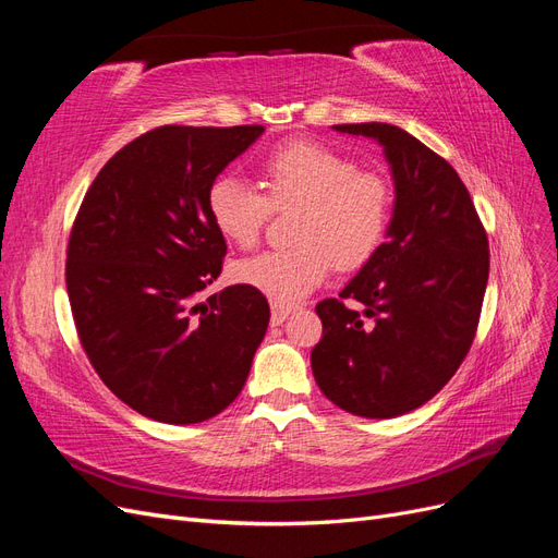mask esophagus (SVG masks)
Masks as SVG:
<instances>
[{
	"instance_id": "esophagus-1",
	"label": "esophagus",
	"mask_w": 558,
	"mask_h": 558,
	"mask_svg": "<svg viewBox=\"0 0 558 558\" xmlns=\"http://www.w3.org/2000/svg\"><path fill=\"white\" fill-rule=\"evenodd\" d=\"M293 314L291 307H281V305H272V316H269V320H272V326H281L286 318H289Z\"/></svg>"
}]
</instances>
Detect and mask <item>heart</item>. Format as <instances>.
Instances as JSON below:
<instances>
[{"label":"heart","instance_id":"obj_1","mask_svg":"<svg viewBox=\"0 0 558 558\" xmlns=\"http://www.w3.org/2000/svg\"><path fill=\"white\" fill-rule=\"evenodd\" d=\"M263 185L216 177L207 191L214 228L238 246H253L265 228L269 205H302L291 248L265 251L232 265V279L291 307L324 283L332 265L361 267L384 242L391 221V185L359 170L353 158L316 142H289L260 165Z\"/></svg>","mask_w":558,"mask_h":558}]
</instances>
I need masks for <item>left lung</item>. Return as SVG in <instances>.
Here are the masks:
<instances>
[{
    "label": "left lung",
    "mask_w": 558,
    "mask_h": 558,
    "mask_svg": "<svg viewBox=\"0 0 558 558\" xmlns=\"http://www.w3.org/2000/svg\"><path fill=\"white\" fill-rule=\"evenodd\" d=\"M332 128L384 148L396 202L386 242L340 298L316 305L324 337L312 349V373L337 408L391 418L428 402L468 356L488 240L461 177L410 132L388 123Z\"/></svg>",
    "instance_id": "left-lung-1"
}]
</instances>
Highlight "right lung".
<instances>
[{
  "label": "right lung",
  "instance_id": "1",
  "mask_svg": "<svg viewBox=\"0 0 558 558\" xmlns=\"http://www.w3.org/2000/svg\"><path fill=\"white\" fill-rule=\"evenodd\" d=\"M263 125H162L123 146L81 202L66 246V293L83 351L128 408L199 424L240 396L269 305L244 283L202 300L221 275L211 181Z\"/></svg>",
  "mask_w": 558,
  "mask_h": 558
}]
</instances>
